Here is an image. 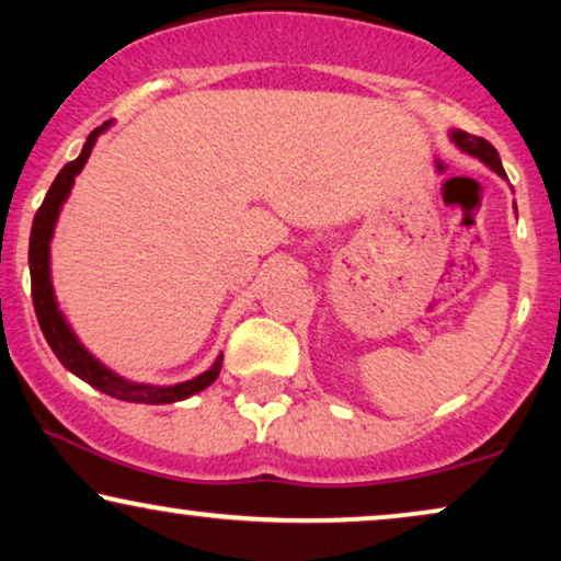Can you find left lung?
Segmentation results:
<instances>
[{"label": "left lung", "mask_w": 561, "mask_h": 561, "mask_svg": "<svg viewBox=\"0 0 561 561\" xmlns=\"http://www.w3.org/2000/svg\"><path fill=\"white\" fill-rule=\"evenodd\" d=\"M451 140H455L459 150H465V152H470V156L480 158L482 163L490 165L497 175H503V179H505L501 156H497V150L485 140V137L470 135V133H465V129H455V133H451Z\"/></svg>", "instance_id": "1"}]
</instances>
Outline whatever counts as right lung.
I'll return each mask as SVG.
<instances>
[{"mask_svg": "<svg viewBox=\"0 0 561 561\" xmlns=\"http://www.w3.org/2000/svg\"><path fill=\"white\" fill-rule=\"evenodd\" d=\"M110 122H104L102 127H96L94 133L87 137V145H83L81 156L71 160L60 168V173L53 181V186L48 194H45L41 209H37L35 219H33V232H30V280H33V306H35V317L37 324H41L45 340H48L50 350L56 352V357L64 363L66 370H71L73 375H79L81 380H87L89 386H94L102 393L119 398V401H129V403H175L183 401V398L198 393V390L209 388L214 380L219 378L221 370V357L214 359V365L209 370L198 375L194 380L186 382H175V386H148V382H129L119 375H114L110 367H104L94 355H89L83 350V344L76 340V334L71 332V327L66 324L64 313L58 311L56 304V294H53V283H50V237H53V227H56L60 206L68 198V191L73 186V179L81 173V168L87 165V160L91 156V148H94L96 137L104 133Z\"/></svg>", "mask_w": 561, "mask_h": 561, "instance_id": "add662e5", "label": "right lung"}]
</instances>
